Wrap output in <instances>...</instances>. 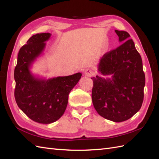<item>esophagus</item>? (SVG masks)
I'll list each match as a JSON object with an SVG mask.
<instances>
[{"label": "esophagus", "instance_id": "esophagus-1", "mask_svg": "<svg viewBox=\"0 0 159 159\" xmlns=\"http://www.w3.org/2000/svg\"><path fill=\"white\" fill-rule=\"evenodd\" d=\"M84 74H85V76H92L94 75V72L92 70H89V69H87L85 70V72H84Z\"/></svg>", "mask_w": 159, "mask_h": 159}]
</instances>
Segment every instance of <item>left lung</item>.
Listing matches in <instances>:
<instances>
[{
    "mask_svg": "<svg viewBox=\"0 0 159 159\" xmlns=\"http://www.w3.org/2000/svg\"><path fill=\"white\" fill-rule=\"evenodd\" d=\"M122 43L104 54L98 66L104 79L92 78V102L100 116L121 122L133 117L141 109L143 101L146 78L141 55L126 31L115 30Z\"/></svg>",
    "mask_w": 159,
    "mask_h": 159,
    "instance_id": "8db88e82",
    "label": "left lung"
}]
</instances>
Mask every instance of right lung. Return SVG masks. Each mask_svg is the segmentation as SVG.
I'll use <instances>...</instances> for the list:
<instances>
[{
    "label": "right lung",
    "mask_w": 159,
    "mask_h": 159,
    "mask_svg": "<svg viewBox=\"0 0 159 159\" xmlns=\"http://www.w3.org/2000/svg\"><path fill=\"white\" fill-rule=\"evenodd\" d=\"M50 36L44 33L30 38L20 49L14 70L16 102L30 119L41 124L55 122L63 116L69 93L82 76L78 72L46 79L31 73L32 64L42 54Z\"/></svg>",
    "instance_id": "add662e5"
}]
</instances>
